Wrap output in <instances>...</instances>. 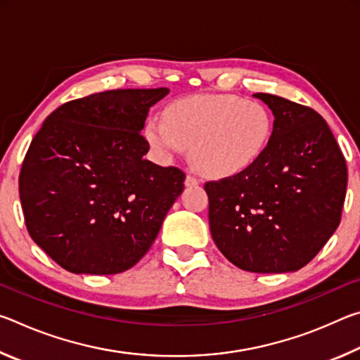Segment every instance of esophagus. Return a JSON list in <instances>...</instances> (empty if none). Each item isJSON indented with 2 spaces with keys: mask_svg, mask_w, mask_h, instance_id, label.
I'll return each mask as SVG.
<instances>
[{
  "mask_svg": "<svg viewBox=\"0 0 360 360\" xmlns=\"http://www.w3.org/2000/svg\"><path fill=\"white\" fill-rule=\"evenodd\" d=\"M184 184H186V187H195V186L200 184V181L197 178H193V176L188 174L187 178H186V181H184Z\"/></svg>",
  "mask_w": 360,
  "mask_h": 360,
  "instance_id": "1",
  "label": "esophagus"
}]
</instances>
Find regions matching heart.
Returning <instances> with one entry per match:
<instances>
[{
    "mask_svg": "<svg viewBox=\"0 0 360 360\" xmlns=\"http://www.w3.org/2000/svg\"><path fill=\"white\" fill-rule=\"evenodd\" d=\"M275 117L264 103L236 95H193L150 115L144 139L162 162L191 148V160L211 178L246 173L270 148Z\"/></svg>",
    "mask_w": 360,
    "mask_h": 360,
    "instance_id": "heart-1",
    "label": "heart"
}]
</instances>
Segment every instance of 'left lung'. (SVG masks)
Returning <instances> with one entry per match:
<instances>
[{
  "label": "left lung",
  "mask_w": 360,
  "mask_h": 360,
  "mask_svg": "<svg viewBox=\"0 0 360 360\" xmlns=\"http://www.w3.org/2000/svg\"><path fill=\"white\" fill-rule=\"evenodd\" d=\"M254 96L275 117L270 148L246 173L206 182L211 236L241 270L297 271L337 230L348 169L314 109L270 94Z\"/></svg>",
  "instance_id": "left-lung-1"
}]
</instances>
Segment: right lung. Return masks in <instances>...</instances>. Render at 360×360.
<instances>
[{
  "label": "right lung",
  "mask_w": 360,
  "mask_h": 360,
  "mask_svg": "<svg viewBox=\"0 0 360 360\" xmlns=\"http://www.w3.org/2000/svg\"><path fill=\"white\" fill-rule=\"evenodd\" d=\"M167 87L108 90L57 108L23 160L28 233L76 275H115L149 251L186 174L146 160L141 135Z\"/></svg>",
  "instance_id": "add662e5"
}]
</instances>
